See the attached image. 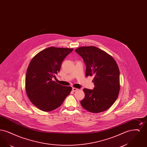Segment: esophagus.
<instances>
[{
	"label": "esophagus",
	"instance_id": "esophagus-1",
	"mask_svg": "<svg viewBox=\"0 0 147 147\" xmlns=\"http://www.w3.org/2000/svg\"><path fill=\"white\" fill-rule=\"evenodd\" d=\"M72 90L73 91H77L78 90V89L76 88H72Z\"/></svg>",
	"mask_w": 147,
	"mask_h": 147
}]
</instances>
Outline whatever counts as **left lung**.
I'll use <instances>...</instances> for the list:
<instances>
[{
    "label": "left lung",
    "instance_id": "obj_1",
    "mask_svg": "<svg viewBox=\"0 0 147 147\" xmlns=\"http://www.w3.org/2000/svg\"><path fill=\"white\" fill-rule=\"evenodd\" d=\"M86 65V77L94 76V89H84L81 105L90 112L109 109L116 101L120 89L119 70L112 56L95 46L80 47L75 50Z\"/></svg>",
    "mask_w": 147,
    "mask_h": 147
}]
</instances>
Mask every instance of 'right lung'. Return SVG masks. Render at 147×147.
<instances>
[{
    "mask_svg": "<svg viewBox=\"0 0 147 147\" xmlns=\"http://www.w3.org/2000/svg\"><path fill=\"white\" fill-rule=\"evenodd\" d=\"M73 50L50 47L38 53L31 61L26 74L25 88L28 98L40 110L49 112L57 109L71 91V87L52 79Z\"/></svg>",
    "mask_w": 147,
    "mask_h": 147,
    "instance_id": "add662e5",
    "label": "right lung"
}]
</instances>
